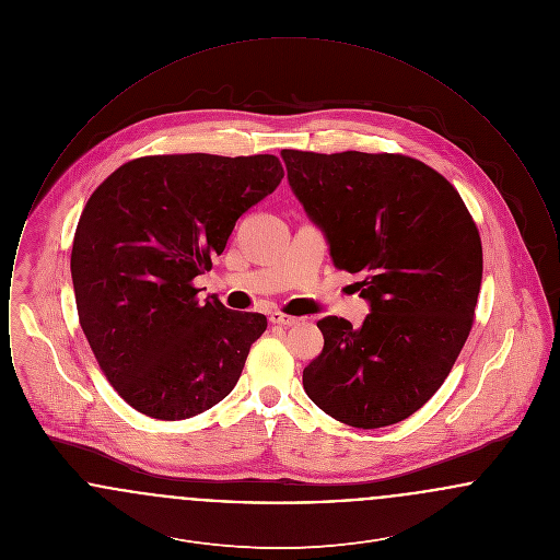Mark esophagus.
<instances>
[{
	"label": "esophagus",
	"instance_id": "obj_1",
	"mask_svg": "<svg viewBox=\"0 0 560 560\" xmlns=\"http://www.w3.org/2000/svg\"><path fill=\"white\" fill-rule=\"evenodd\" d=\"M270 323L272 325H283V327H290V325H298L300 319L298 317H292V315H285V313H279V311H275V313H270Z\"/></svg>",
	"mask_w": 560,
	"mask_h": 560
}]
</instances>
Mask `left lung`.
I'll return each instance as SVG.
<instances>
[{
    "instance_id": "obj_1",
    "label": "left lung",
    "mask_w": 560,
    "mask_h": 560,
    "mask_svg": "<svg viewBox=\"0 0 560 560\" xmlns=\"http://www.w3.org/2000/svg\"><path fill=\"white\" fill-rule=\"evenodd\" d=\"M288 180L372 313L317 323L325 345L302 373L311 400L348 427H390L445 382L472 329L482 247L452 183L400 153L283 149Z\"/></svg>"
}]
</instances>
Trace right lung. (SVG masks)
<instances>
[{
	"label": "right lung",
	"instance_id": "add662e5",
	"mask_svg": "<svg viewBox=\"0 0 560 560\" xmlns=\"http://www.w3.org/2000/svg\"><path fill=\"white\" fill-rule=\"evenodd\" d=\"M281 178L275 155H147L90 195L71 252L78 315L110 386L136 411L185 420L235 388L267 317L199 302L192 279Z\"/></svg>",
	"mask_w": 560,
	"mask_h": 560
}]
</instances>
